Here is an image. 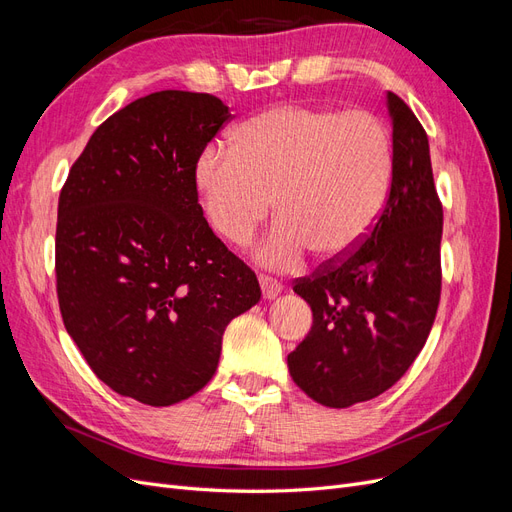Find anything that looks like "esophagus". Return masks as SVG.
I'll list each match as a JSON object with an SVG mask.
<instances>
[{
    "label": "esophagus",
    "instance_id": "esophagus-1",
    "mask_svg": "<svg viewBox=\"0 0 512 512\" xmlns=\"http://www.w3.org/2000/svg\"><path fill=\"white\" fill-rule=\"evenodd\" d=\"M258 282H260V288H262V299L271 301L282 292V284L273 280V277H269V275H258Z\"/></svg>",
    "mask_w": 512,
    "mask_h": 512
}]
</instances>
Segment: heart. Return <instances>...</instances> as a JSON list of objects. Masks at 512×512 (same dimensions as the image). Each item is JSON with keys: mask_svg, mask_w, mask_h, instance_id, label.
Listing matches in <instances>:
<instances>
[{"mask_svg": "<svg viewBox=\"0 0 512 512\" xmlns=\"http://www.w3.org/2000/svg\"><path fill=\"white\" fill-rule=\"evenodd\" d=\"M391 170V138L378 117L280 104L239 126L232 151L200 153L196 185L211 228L232 245L250 243L273 200L277 224L256 258L292 269L307 252L320 262L350 256L380 218Z\"/></svg>", "mask_w": 512, "mask_h": 512, "instance_id": "b5f03b06", "label": "heart"}]
</instances>
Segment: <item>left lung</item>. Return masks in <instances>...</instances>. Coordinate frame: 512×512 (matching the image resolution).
<instances>
[{
  "label": "left lung",
  "mask_w": 512,
  "mask_h": 512,
  "mask_svg": "<svg viewBox=\"0 0 512 512\" xmlns=\"http://www.w3.org/2000/svg\"><path fill=\"white\" fill-rule=\"evenodd\" d=\"M393 179L376 226L356 250L294 282L314 324L288 354L294 384L327 408L384 393L406 374L436 320L442 203L421 121L386 94Z\"/></svg>",
  "instance_id": "8db88e82"
}]
</instances>
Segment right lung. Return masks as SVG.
Returning <instances> with one entry per match:
<instances>
[{"mask_svg":"<svg viewBox=\"0 0 512 512\" xmlns=\"http://www.w3.org/2000/svg\"><path fill=\"white\" fill-rule=\"evenodd\" d=\"M230 119L211 94L166 89L91 134L59 194L55 273L66 331L123 397L173 406L213 378L254 271L213 235L196 164Z\"/></svg>","mask_w":512,"mask_h":512,"instance_id":"obj_1","label":"right lung"}]
</instances>
